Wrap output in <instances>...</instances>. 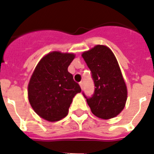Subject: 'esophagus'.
I'll return each instance as SVG.
<instances>
[{
	"label": "esophagus",
	"instance_id": "esophagus-1",
	"mask_svg": "<svg viewBox=\"0 0 154 154\" xmlns=\"http://www.w3.org/2000/svg\"><path fill=\"white\" fill-rule=\"evenodd\" d=\"M79 85H80V87H81V89H82V88H83V82H80Z\"/></svg>",
	"mask_w": 154,
	"mask_h": 154
}]
</instances>
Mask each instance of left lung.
Listing matches in <instances>:
<instances>
[{
	"mask_svg": "<svg viewBox=\"0 0 154 154\" xmlns=\"http://www.w3.org/2000/svg\"><path fill=\"white\" fill-rule=\"evenodd\" d=\"M92 72L95 91L92 97L83 92L92 113L103 119L120 113L127 99V89L117 60L105 45H98L82 55Z\"/></svg>",
	"mask_w": 154,
	"mask_h": 154,
	"instance_id": "8db88e82",
	"label": "left lung"
}]
</instances>
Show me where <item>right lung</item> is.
I'll use <instances>...</instances> for the list:
<instances>
[{
	"label": "right lung",
	"instance_id": "1",
	"mask_svg": "<svg viewBox=\"0 0 154 154\" xmlns=\"http://www.w3.org/2000/svg\"><path fill=\"white\" fill-rule=\"evenodd\" d=\"M74 58L72 53L52 51L35 67L28 83V100L40 117L50 122L62 119L67 116L74 96L81 92L68 72Z\"/></svg>",
	"mask_w": 154,
	"mask_h": 154
}]
</instances>
